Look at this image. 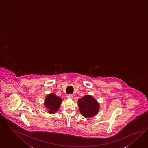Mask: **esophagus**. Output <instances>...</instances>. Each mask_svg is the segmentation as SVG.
<instances>
[{
  "instance_id": "34e87169",
  "label": "esophagus",
  "mask_w": 148,
  "mask_h": 148,
  "mask_svg": "<svg viewBox=\"0 0 148 148\" xmlns=\"http://www.w3.org/2000/svg\"><path fill=\"white\" fill-rule=\"evenodd\" d=\"M67 97L68 99H72L73 98V96L72 95H71V94H69V95H67Z\"/></svg>"
}]
</instances>
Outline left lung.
<instances>
[{
  "label": "left lung",
  "mask_w": 148,
  "mask_h": 148,
  "mask_svg": "<svg viewBox=\"0 0 148 148\" xmlns=\"http://www.w3.org/2000/svg\"><path fill=\"white\" fill-rule=\"evenodd\" d=\"M79 110L85 118H90L97 114L100 109V105L93 97L85 95L78 100Z\"/></svg>",
  "instance_id": "1"
}]
</instances>
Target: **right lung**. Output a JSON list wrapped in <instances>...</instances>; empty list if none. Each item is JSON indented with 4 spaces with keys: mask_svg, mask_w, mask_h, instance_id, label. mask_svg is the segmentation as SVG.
<instances>
[{
    "mask_svg": "<svg viewBox=\"0 0 148 148\" xmlns=\"http://www.w3.org/2000/svg\"><path fill=\"white\" fill-rule=\"evenodd\" d=\"M62 102V99L60 97L55 94L51 93L46 97L44 106L48 110L49 113L54 114L58 110Z\"/></svg>",
    "mask_w": 148,
    "mask_h": 148,
    "instance_id": "add662e5",
    "label": "right lung"
}]
</instances>
